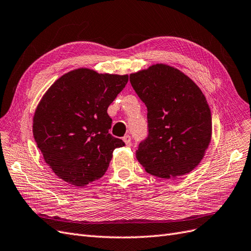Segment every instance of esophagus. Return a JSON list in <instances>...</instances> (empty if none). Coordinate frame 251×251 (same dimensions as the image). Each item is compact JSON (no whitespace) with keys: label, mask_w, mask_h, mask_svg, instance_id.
Wrapping results in <instances>:
<instances>
[{"label":"esophagus","mask_w":251,"mask_h":251,"mask_svg":"<svg viewBox=\"0 0 251 251\" xmlns=\"http://www.w3.org/2000/svg\"><path fill=\"white\" fill-rule=\"evenodd\" d=\"M123 139H124V141H125V144H126V147H131L132 141H131V136H130V135H126V136H125Z\"/></svg>","instance_id":"1"}]
</instances>
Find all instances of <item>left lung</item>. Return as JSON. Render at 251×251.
I'll list each match as a JSON object with an SVG mask.
<instances>
[{
	"label": "left lung",
	"instance_id": "obj_1",
	"mask_svg": "<svg viewBox=\"0 0 251 251\" xmlns=\"http://www.w3.org/2000/svg\"><path fill=\"white\" fill-rule=\"evenodd\" d=\"M147 106L148 135L136 158L148 173L178 177L198 166L211 139V114L193 81L174 67L156 64L130 75Z\"/></svg>",
	"mask_w": 251,
	"mask_h": 251
}]
</instances>
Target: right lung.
Masks as SVG:
<instances>
[{
    "instance_id": "right-lung-1",
    "label": "right lung",
    "mask_w": 251,
    "mask_h": 251,
    "mask_svg": "<svg viewBox=\"0 0 251 251\" xmlns=\"http://www.w3.org/2000/svg\"><path fill=\"white\" fill-rule=\"evenodd\" d=\"M127 80V75L79 69L59 78L46 92L33 116L32 133L59 178L82 187L104 175L113 151L125 146L109 133L107 107Z\"/></svg>"
}]
</instances>
